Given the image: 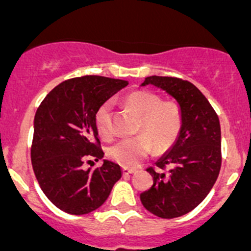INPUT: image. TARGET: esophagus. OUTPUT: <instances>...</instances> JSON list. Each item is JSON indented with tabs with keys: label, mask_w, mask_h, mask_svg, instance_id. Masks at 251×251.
I'll list each match as a JSON object with an SVG mask.
<instances>
[{
	"label": "esophagus",
	"mask_w": 251,
	"mask_h": 251,
	"mask_svg": "<svg viewBox=\"0 0 251 251\" xmlns=\"http://www.w3.org/2000/svg\"><path fill=\"white\" fill-rule=\"evenodd\" d=\"M134 173H136V170H134V169H127V168L123 169L124 175H131V174H134Z\"/></svg>",
	"instance_id": "34e87169"
}]
</instances>
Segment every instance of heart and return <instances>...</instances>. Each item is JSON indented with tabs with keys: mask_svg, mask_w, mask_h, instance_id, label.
Instances as JSON below:
<instances>
[{
	"mask_svg": "<svg viewBox=\"0 0 251 251\" xmlns=\"http://www.w3.org/2000/svg\"><path fill=\"white\" fill-rule=\"evenodd\" d=\"M124 102L128 109L140 115L137 132L131 139H123L107 149L112 161L134 168L149 156L152 145L157 152L168 150L176 141L182 126L180 106L174 101H162L157 94L150 91H134L126 95ZM112 102L106 101L95 114V124L102 137L112 135Z\"/></svg>",
	"mask_w": 251,
	"mask_h": 251,
	"instance_id": "heart-1",
	"label": "heart"
}]
</instances>
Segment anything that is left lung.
I'll list each match as a JSON object with an SVG mask.
<instances>
[{
    "label": "left lung",
    "mask_w": 251,
    "mask_h": 251,
    "mask_svg": "<svg viewBox=\"0 0 251 251\" xmlns=\"http://www.w3.org/2000/svg\"><path fill=\"white\" fill-rule=\"evenodd\" d=\"M170 94L179 102L182 126L175 145L149 168L153 185L140 195L142 205L162 219L190 213L213 189L221 168L219 117L201 91L186 80L150 76L142 82Z\"/></svg>",
    "instance_id": "left-lung-1"
}]
</instances>
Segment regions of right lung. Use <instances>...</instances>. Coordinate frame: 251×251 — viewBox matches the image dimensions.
<instances>
[{"instance_id": "obj_1", "label": "right lung", "mask_w": 251, "mask_h": 251, "mask_svg": "<svg viewBox=\"0 0 251 251\" xmlns=\"http://www.w3.org/2000/svg\"><path fill=\"white\" fill-rule=\"evenodd\" d=\"M127 81L81 76L61 82L38 106L33 123L31 162L38 185L56 207L71 215L99 209L121 177L120 166L103 160L95 114Z\"/></svg>"}]
</instances>
